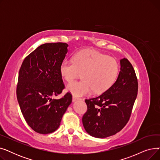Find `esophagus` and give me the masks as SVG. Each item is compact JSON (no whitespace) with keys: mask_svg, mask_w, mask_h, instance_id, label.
Wrapping results in <instances>:
<instances>
[{"mask_svg":"<svg viewBox=\"0 0 160 160\" xmlns=\"http://www.w3.org/2000/svg\"><path fill=\"white\" fill-rule=\"evenodd\" d=\"M80 98H78V97H75V96H72V101H73V102L76 101V100H80Z\"/></svg>","mask_w":160,"mask_h":160,"instance_id":"1","label":"esophagus"}]
</instances>
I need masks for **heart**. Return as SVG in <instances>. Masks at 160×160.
Masks as SVG:
<instances>
[{"label": "heart", "mask_w": 160, "mask_h": 160, "mask_svg": "<svg viewBox=\"0 0 160 160\" xmlns=\"http://www.w3.org/2000/svg\"><path fill=\"white\" fill-rule=\"evenodd\" d=\"M60 72L67 82L80 77L81 81L70 83L67 89L74 96L102 93L110 89L119 74V64L115 58L95 50H82L73 56V61L64 60L60 65Z\"/></svg>", "instance_id": "1"}]
</instances>
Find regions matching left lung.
<instances>
[{
    "label": "left lung",
    "instance_id": "left-lung-1",
    "mask_svg": "<svg viewBox=\"0 0 160 160\" xmlns=\"http://www.w3.org/2000/svg\"><path fill=\"white\" fill-rule=\"evenodd\" d=\"M113 85L102 95L86 99L88 110L82 123L90 136L105 138L115 135L127 124L137 97L138 82L133 66L127 58Z\"/></svg>",
    "mask_w": 160,
    "mask_h": 160
}]
</instances>
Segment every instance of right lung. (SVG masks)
<instances>
[{
  "mask_svg": "<svg viewBox=\"0 0 160 160\" xmlns=\"http://www.w3.org/2000/svg\"><path fill=\"white\" fill-rule=\"evenodd\" d=\"M67 47L65 43L40 45L24 58L19 72L16 93L21 111L30 127L39 133L56 131L72 102L70 93L52 98L65 88L60 67Z\"/></svg>",
  "mask_w": 160,
  "mask_h": 160,
  "instance_id": "right-lung-1",
  "label": "right lung"
}]
</instances>
